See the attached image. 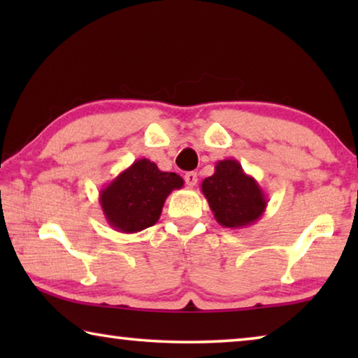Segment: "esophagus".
<instances>
[{"instance_id":"obj_1","label":"esophagus","mask_w":358,"mask_h":358,"mask_svg":"<svg viewBox=\"0 0 358 358\" xmlns=\"http://www.w3.org/2000/svg\"><path fill=\"white\" fill-rule=\"evenodd\" d=\"M197 180H199V177H197L196 172H187V173L185 175V181H186L187 186H196Z\"/></svg>"}]
</instances>
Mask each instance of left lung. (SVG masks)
Wrapping results in <instances>:
<instances>
[{
    "label": "left lung",
    "instance_id": "left-lung-1",
    "mask_svg": "<svg viewBox=\"0 0 358 358\" xmlns=\"http://www.w3.org/2000/svg\"><path fill=\"white\" fill-rule=\"evenodd\" d=\"M215 220L227 229H243L260 220L266 208V196L256 178L248 175L237 159H222L215 173L202 181Z\"/></svg>",
    "mask_w": 358,
    "mask_h": 358
}]
</instances>
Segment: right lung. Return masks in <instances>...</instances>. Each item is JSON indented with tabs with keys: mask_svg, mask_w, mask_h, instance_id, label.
Wrapping results in <instances>:
<instances>
[{
	"mask_svg": "<svg viewBox=\"0 0 358 358\" xmlns=\"http://www.w3.org/2000/svg\"><path fill=\"white\" fill-rule=\"evenodd\" d=\"M183 178L162 172L150 159H137L102 187L99 203L108 226L123 234H136L155 226L166 199L183 187Z\"/></svg>",
	"mask_w": 358,
	"mask_h": 358,
	"instance_id": "add662e5",
	"label": "right lung"
}]
</instances>
